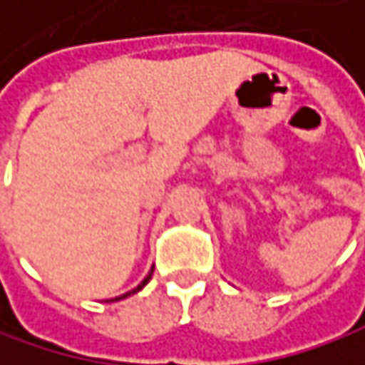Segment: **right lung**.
Masks as SVG:
<instances>
[{"instance_id": "right-lung-1", "label": "right lung", "mask_w": 365, "mask_h": 365, "mask_svg": "<svg viewBox=\"0 0 365 365\" xmlns=\"http://www.w3.org/2000/svg\"><path fill=\"white\" fill-rule=\"evenodd\" d=\"M151 274H153V269H151ZM151 274H149V276H147V278H145V280H143V282H140L138 287H136V289H132L130 293H125V295H121V297H117V299H123V297H128V295H132V293H136V291H140V289H143V287H145V284H147V282L151 280Z\"/></svg>"}]
</instances>
